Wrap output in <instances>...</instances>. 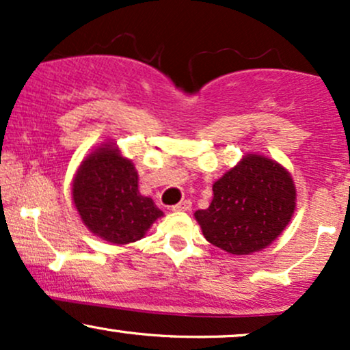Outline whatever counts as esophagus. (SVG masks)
<instances>
[{"label": "esophagus", "mask_w": 350, "mask_h": 350, "mask_svg": "<svg viewBox=\"0 0 350 350\" xmlns=\"http://www.w3.org/2000/svg\"><path fill=\"white\" fill-rule=\"evenodd\" d=\"M191 200H183V202L176 204V206H172V211L174 212H189L191 211Z\"/></svg>", "instance_id": "1"}]
</instances>
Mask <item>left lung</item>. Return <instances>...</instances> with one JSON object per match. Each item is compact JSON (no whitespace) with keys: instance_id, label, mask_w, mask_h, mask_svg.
<instances>
[{"instance_id":"obj_1","label":"left lung","mask_w":350,"mask_h":350,"mask_svg":"<svg viewBox=\"0 0 350 350\" xmlns=\"http://www.w3.org/2000/svg\"><path fill=\"white\" fill-rule=\"evenodd\" d=\"M212 191L211 206L194 217L207 242L232 255L267 248L286 228L296 206L290 172L260 154L245 156Z\"/></svg>"}]
</instances>
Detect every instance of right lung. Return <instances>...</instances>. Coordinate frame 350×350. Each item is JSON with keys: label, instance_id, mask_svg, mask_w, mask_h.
<instances>
[{"label": "right lung", "instance_id": "obj_1", "mask_svg": "<svg viewBox=\"0 0 350 350\" xmlns=\"http://www.w3.org/2000/svg\"><path fill=\"white\" fill-rule=\"evenodd\" d=\"M72 198L88 230L115 245L143 239L163 212L138 191L133 163L113 144H102L83 159L72 184Z\"/></svg>", "mask_w": 350, "mask_h": 350}]
</instances>
